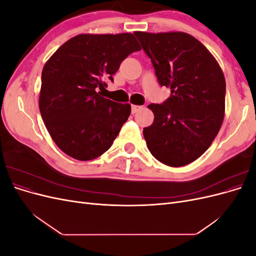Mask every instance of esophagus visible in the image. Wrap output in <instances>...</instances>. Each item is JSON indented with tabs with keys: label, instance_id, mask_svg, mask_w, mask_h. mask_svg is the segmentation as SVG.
<instances>
[{
	"label": "esophagus",
	"instance_id": "1",
	"mask_svg": "<svg viewBox=\"0 0 256 256\" xmlns=\"http://www.w3.org/2000/svg\"><path fill=\"white\" fill-rule=\"evenodd\" d=\"M141 109H142L141 106H131V113L136 114V113H138V111H140Z\"/></svg>",
	"mask_w": 256,
	"mask_h": 256
}]
</instances>
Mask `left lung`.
<instances>
[{
    "mask_svg": "<svg viewBox=\"0 0 256 256\" xmlns=\"http://www.w3.org/2000/svg\"><path fill=\"white\" fill-rule=\"evenodd\" d=\"M134 35L152 60L159 84L171 88L164 102L148 106L154 118L143 129L147 147L164 164H189L208 150L221 128L224 74L212 53L187 33Z\"/></svg>",
    "mask_w": 256,
    "mask_h": 256,
    "instance_id": "obj_1",
    "label": "left lung"
}]
</instances>
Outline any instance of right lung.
<instances>
[{
	"label": "right lung",
	"mask_w": 256,
	"mask_h": 256,
	"mask_svg": "<svg viewBox=\"0 0 256 256\" xmlns=\"http://www.w3.org/2000/svg\"><path fill=\"white\" fill-rule=\"evenodd\" d=\"M134 34H82L56 51L44 66L40 110L60 150L88 161L110 148L131 106L104 97L129 54L140 51Z\"/></svg>",
	"instance_id": "add662e5"
}]
</instances>
